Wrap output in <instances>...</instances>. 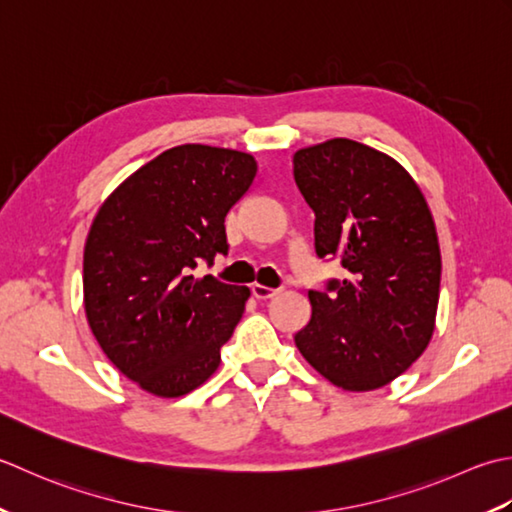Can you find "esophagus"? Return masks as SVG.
Instances as JSON below:
<instances>
[{
  "label": "esophagus",
  "mask_w": 512,
  "mask_h": 512,
  "mask_svg": "<svg viewBox=\"0 0 512 512\" xmlns=\"http://www.w3.org/2000/svg\"><path fill=\"white\" fill-rule=\"evenodd\" d=\"M252 294L258 300H271L274 296H278V289H271L265 285H252Z\"/></svg>",
  "instance_id": "obj_1"
}]
</instances>
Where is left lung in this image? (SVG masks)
Listing matches in <instances>:
<instances>
[{"label":"left lung","mask_w":512,"mask_h":512,"mask_svg":"<svg viewBox=\"0 0 512 512\" xmlns=\"http://www.w3.org/2000/svg\"><path fill=\"white\" fill-rule=\"evenodd\" d=\"M294 179L316 214V254L344 267V280L309 291L296 347L344 391L387 387L435 329L442 256L426 198L393 156L351 139L298 150Z\"/></svg>","instance_id":"8db88e82"}]
</instances>
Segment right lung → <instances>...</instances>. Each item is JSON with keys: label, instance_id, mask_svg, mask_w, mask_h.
Here are the masks:
<instances>
[{"label": "right lung", "instance_id": "add662e5", "mask_svg": "<svg viewBox=\"0 0 512 512\" xmlns=\"http://www.w3.org/2000/svg\"><path fill=\"white\" fill-rule=\"evenodd\" d=\"M256 172L247 152L176 145L99 207L83 249V307L103 353L143 391L181 398L221 364L249 289L192 269L227 254L225 216Z\"/></svg>", "mask_w": 512, "mask_h": 512}]
</instances>
